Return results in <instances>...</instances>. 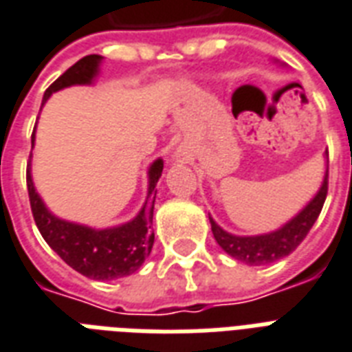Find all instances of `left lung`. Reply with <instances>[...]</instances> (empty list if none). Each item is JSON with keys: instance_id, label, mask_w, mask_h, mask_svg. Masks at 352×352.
<instances>
[{"instance_id": "8db88e82", "label": "left lung", "mask_w": 352, "mask_h": 352, "mask_svg": "<svg viewBox=\"0 0 352 352\" xmlns=\"http://www.w3.org/2000/svg\"><path fill=\"white\" fill-rule=\"evenodd\" d=\"M327 192H329V168H327V174H324L323 186L316 195V198L295 219H292L286 226H282L273 234L252 237L232 236L228 232H224L210 217L211 232H213V237L219 243V247L232 258H236V260L243 261L247 265L273 263V261L280 260L284 256L292 254L293 250L302 243V239L308 236V232H310V228L317 221V217L323 210Z\"/></svg>"}]
</instances>
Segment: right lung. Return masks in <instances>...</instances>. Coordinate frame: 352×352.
<instances>
[{
    "instance_id": "right-lung-1",
    "label": "right lung",
    "mask_w": 352,
    "mask_h": 352,
    "mask_svg": "<svg viewBox=\"0 0 352 352\" xmlns=\"http://www.w3.org/2000/svg\"><path fill=\"white\" fill-rule=\"evenodd\" d=\"M100 55H87L70 66L60 78H57L44 92V100L52 96V92L70 85L91 83L98 70ZM35 142V133L31 137ZM163 173V161H154L150 166V187H148V200L142 206L141 213L129 223L109 230H92L81 224L66 223L46 210V206L36 195L31 179V170L28 165V192L29 204L33 211L36 228L44 237V241L60 256V260L76 269L87 278L92 280H113L122 278L135 273L144 263V260L154 245V230H152V217H154L155 186Z\"/></svg>"
}]
</instances>
